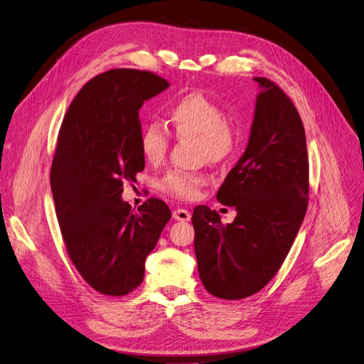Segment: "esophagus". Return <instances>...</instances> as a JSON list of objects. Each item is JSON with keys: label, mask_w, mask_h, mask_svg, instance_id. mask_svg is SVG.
Segmentation results:
<instances>
[{"label": "esophagus", "mask_w": 364, "mask_h": 364, "mask_svg": "<svg viewBox=\"0 0 364 364\" xmlns=\"http://www.w3.org/2000/svg\"><path fill=\"white\" fill-rule=\"evenodd\" d=\"M173 218L176 221L185 223V221H190L191 220V213L188 212L186 209H176V210H173Z\"/></svg>", "instance_id": "34e87169"}]
</instances>
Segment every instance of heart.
<instances>
[{
  "label": "heart",
  "instance_id": "heart-1",
  "mask_svg": "<svg viewBox=\"0 0 364 364\" xmlns=\"http://www.w3.org/2000/svg\"><path fill=\"white\" fill-rule=\"evenodd\" d=\"M167 119L176 136L200 139L201 152L210 161H221L235 148V132L227 121L223 106L209 95L194 91L181 97L167 109ZM170 137L158 124L144 125L139 136V149L146 163L156 166L164 161ZM205 178L197 173L168 170L159 179L163 193L181 200H193L205 185Z\"/></svg>",
  "mask_w": 364,
  "mask_h": 364
}]
</instances>
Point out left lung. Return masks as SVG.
<instances>
[{
  "instance_id": "left-lung-1",
  "label": "left lung",
  "mask_w": 364,
  "mask_h": 364,
  "mask_svg": "<svg viewBox=\"0 0 364 364\" xmlns=\"http://www.w3.org/2000/svg\"><path fill=\"white\" fill-rule=\"evenodd\" d=\"M259 92L243 155L216 198L235 208L231 224L208 206L193 213L200 279L220 299L258 293L291 250L308 209L309 159L300 114L278 85L254 77Z\"/></svg>"
}]
</instances>
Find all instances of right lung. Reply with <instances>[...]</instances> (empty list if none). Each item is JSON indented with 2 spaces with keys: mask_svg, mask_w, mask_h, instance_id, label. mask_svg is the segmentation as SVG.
Returning <instances> with one entry per match:
<instances>
[{
  "mask_svg": "<svg viewBox=\"0 0 364 364\" xmlns=\"http://www.w3.org/2000/svg\"><path fill=\"white\" fill-rule=\"evenodd\" d=\"M170 83L151 71L114 68L95 76L71 101L50 168V186L67 252L98 293L125 296L144 276V261L171 218L149 198L133 212L124 182L144 168L139 110Z\"/></svg>",
  "mask_w": 364,
  "mask_h": 364,
  "instance_id": "add662e5",
  "label": "right lung"
}]
</instances>
